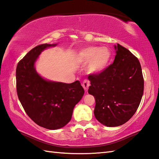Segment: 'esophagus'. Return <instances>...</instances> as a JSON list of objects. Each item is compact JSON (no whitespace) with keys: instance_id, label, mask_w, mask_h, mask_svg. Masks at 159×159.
<instances>
[{"instance_id":"esophagus-1","label":"esophagus","mask_w":159,"mask_h":159,"mask_svg":"<svg viewBox=\"0 0 159 159\" xmlns=\"http://www.w3.org/2000/svg\"><path fill=\"white\" fill-rule=\"evenodd\" d=\"M89 85H90V82H89V80H84V81H83L82 83L83 88H84V89H85V90H88Z\"/></svg>"}]
</instances>
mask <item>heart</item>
<instances>
[{
  "label": "heart",
  "instance_id": "b5f03b06",
  "mask_svg": "<svg viewBox=\"0 0 159 159\" xmlns=\"http://www.w3.org/2000/svg\"><path fill=\"white\" fill-rule=\"evenodd\" d=\"M78 57L83 63L89 62V71L96 73L107 67L111 59V52L106 47H89L80 51Z\"/></svg>",
  "mask_w": 159,
  "mask_h": 159
}]
</instances>
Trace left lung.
<instances>
[{
    "label": "left lung",
    "mask_w": 159,
    "mask_h": 159,
    "mask_svg": "<svg viewBox=\"0 0 159 159\" xmlns=\"http://www.w3.org/2000/svg\"><path fill=\"white\" fill-rule=\"evenodd\" d=\"M114 62L98 74H89L88 93L96 105L94 114L102 125H122L136 112L142 99L144 79L139 60L117 44Z\"/></svg>",
    "instance_id": "1"
}]
</instances>
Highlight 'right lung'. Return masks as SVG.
I'll return each instance as SVG.
<instances>
[{
  "instance_id": "1",
  "label": "right lung",
  "mask_w": 159,
  "mask_h": 159,
  "mask_svg": "<svg viewBox=\"0 0 159 159\" xmlns=\"http://www.w3.org/2000/svg\"><path fill=\"white\" fill-rule=\"evenodd\" d=\"M37 46L19 62L16 70V92L25 112L37 125L48 129L62 128L71 119L74 106L84 94L79 80L72 83L48 81L34 69V62L46 48Z\"/></svg>"
}]
</instances>
